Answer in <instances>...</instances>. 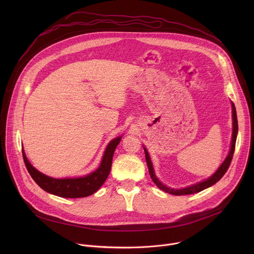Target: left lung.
<instances>
[{
    "instance_id": "left-lung-1",
    "label": "left lung",
    "mask_w": 254,
    "mask_h": 254,
    "mask_svg": "<svg viewBox=\"0 0 254 254\" xmlns=\"http://www.w3.org/2000/svg\"><path fill=\"white\" fill-rule=\"evenodd\" d=\"M232 118H233V132H232L231 148H230V152H229L227 158L225 159L224 163L219 167L218 170L216 171V173H214V175H212V177H210L206 181H203V182H200L198 184L192 185L190 187L183 188V189H171V188L165 186L164 184H162L160 181L158 180V178L156 177V175H155L153 164H152V161L150 159L148 151L146 150V148H143L144 154H146V161H147V164H148L150 176H151V178L153 180V182L157 185V187L160 188L161 190L165 191L166 193H169V194H172V195H176V196H180V195H189V194H194V193L201 192L204 189H207V188L211 187L212 185H214L215 183L218 182V181L227 172V170H228V168H229V166L231 164V161H232V158H233V154H234V150H235V142H236V136H237V131H238V123H237V115H236L235 105H234L233 102H232Z\"/></svg>"
}]
</instances>
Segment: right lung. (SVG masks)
Wrapping results in <instances>:
<instances>
[{"mask_svg":"<svg viewBox=\"0 0 254 254\" xmlns=\"http://www.w3.org/2000/svg\"><path fill=\"white\" fill-rule=\"evenodd\" d=\"M122 139L119 136L113 139L104 152L99 168L93 173L80 178L74 179H54L38 172L27 160L25 153L22 151L25 166L37 185L44 191L63 198H82L95 193L104 183V181L110 175L113 157L115 151Z\"/></svg>","mask_w":254,"mask_h":254,"instance_id":"1","label":"right lung"}]
</instances>
